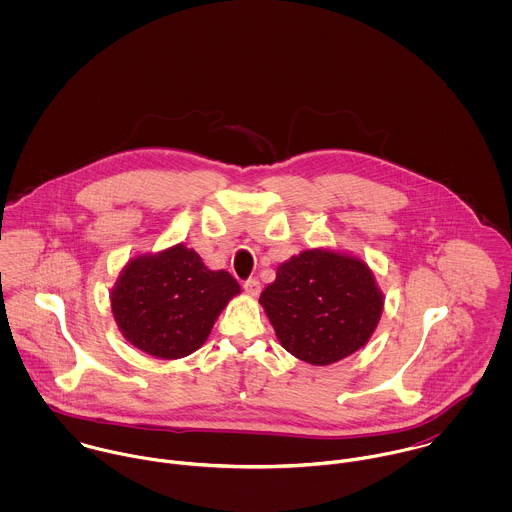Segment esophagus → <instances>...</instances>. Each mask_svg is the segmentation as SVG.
I'll return each instance as SVG.
<instances>
[{
    "instance_id": "1",
    "label": "esophagus",
    "mask_w": 512,
    "mask_h": 512,
    "mask_svg": "<svg viewBox=\"0 0 512 512\" xmlns=\"http://www.w3.org/2000/svg\"><path fill=\"white\" fill-rule=\"evenodd\" d=\"M260 290H262V286H260L258 280H246L244 282V292L248 293V295L256 297V295H260Z\"/></svg>"
}]
</instances>
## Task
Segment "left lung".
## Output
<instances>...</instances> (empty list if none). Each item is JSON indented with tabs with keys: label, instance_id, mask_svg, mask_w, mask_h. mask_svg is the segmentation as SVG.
<instances>
[{
	"label": "left lung",
	"instance_id": "8db88e82",
	"mask_svg": "<svg viewBox=\"0 0 512 512\" xmlns=\"http://www.w3.org/2000/svg\"><path fill=\"white\" fill-rule=\"evenodd\" d=\"M260 303L288 353L327 366L365 347L380 321L384 295L365 260L311 248L278 266Z\"/></svg>",
	"mask_w": 512,
	"mask_h": 512
}]
</instances>
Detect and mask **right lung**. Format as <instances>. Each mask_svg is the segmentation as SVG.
<instances>
[{
    "instance_id": "right-lung-1",
    "label": "right lung",
    "mask_w": 512,
    "mask_h": 512,
    "mask_svg": "<svg viewBox=\"0 0 512 512\" xmlns=\"http://www.w3.org/2000/svg\"><path fill=\"white\" fill-rule=\"evenodd\" d=\"M238 293L240 286L228 272L209 270L181 242L128 260L110 305L128 343L155 359L173 361L201 349L220 311Z\"/></svg>"
}]
</instances>
